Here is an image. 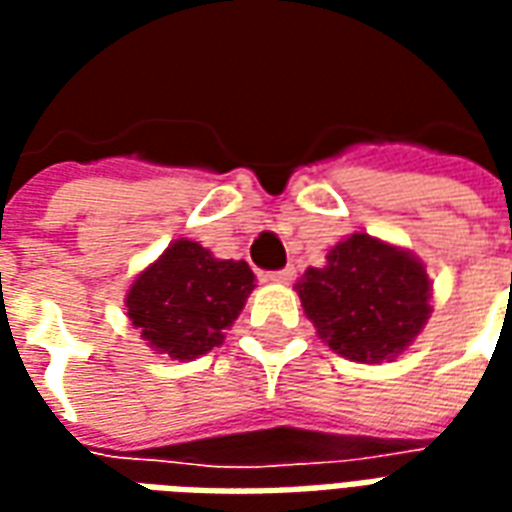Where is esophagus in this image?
Here are the masks:
<instances>
[{
  "instance_id": "34e87169",
  "label": "esophagus",
  "mask_w": 512,
  "mask_h": 512,
  "mask_svg": "<svg viewBox=\"0 0 512 512\" xmlns=\"http://www.w3.org/2000/svg\"><path fill=\"white\" fill-rule=\"evenodd\" d=\"M293 274H296V271H293V268H279V271H268V274H263V279H266V282H277V285H288L290 279H293Z\"/></svg>"
}]
</instances>
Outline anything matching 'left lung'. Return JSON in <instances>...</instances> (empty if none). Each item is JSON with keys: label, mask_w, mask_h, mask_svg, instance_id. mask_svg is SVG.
I'll return each mask as SVG.
<instances>
[{"label": "left lung", "mask_w": 512, "mask_h": 512, "mask_svg": "<svg viewBox=\"0 0 512 512\" xmlns=\"http://www.w3.org/2000/svg\"><path fill=\"white\" fill-rule=\"evenodd\" d=\"M318 337L351 362H392L430 318V279L408 249L367 233L329 249L296 285Z\"/></svg>", "instance_id": "left-lung-1"}]
</instances>
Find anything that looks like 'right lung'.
I'll return each instance as SVG.
<instances>
[{
  "mask_svg": "<svg viewBox=\"0 0 512 512\" xmlns=\"http://www.w3.org/2000/svg\"><path fill=\"white\" fill-rule=\"evenodd\" d=\"M255 274L244 260H219L197 241L178 238L139 271L126 293L128 321L156 354L189 362L224 343L244 310Z\"/></svg>",
  "mask_w": 512,
  "mask_h": 512,
  "instance_id": "obj_1",
  "label": "right lung"
}]
</instances>
